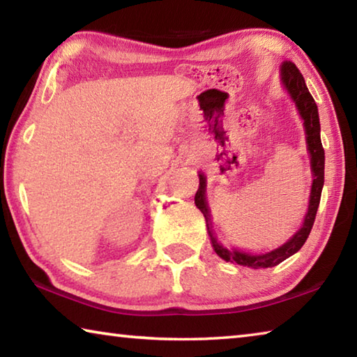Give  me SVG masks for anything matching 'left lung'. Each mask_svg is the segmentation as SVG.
<instances>
[{
  "instance_id": "left-lung-1",
  "label": "left lung",
  "mask_w": 357,
  "mask_h": 357,
  "mask_svg": "<svg viewBox=\"0 0 357 357\" xmlns=\"http://www.w3.org/2000/svg\"><path fill=\"white\" fill-rule=\"evenodd\" d=\"M280 77L282 83L288 94L291 96L293 102L298 107V112L301 118L304 119V129H305V140H307V149L310 153V168L313 174V183L310 190V200H309V209L304 217V223L298 233L294 234L288 243L280 245L279 249L271 250L268 253H261V255H253V253L241 252L238 249H227L223 247L219 241H217L215 234L213 231V222H211V214L206 202V176L203 173L198 174L200 176V185L195 193V204L197 208L202 211L206 220L208 234L211 238V244H213L217 255L225 261H234L241 266H247L252 269H261V268H273L282 263L283 259L289 258L298 252L304 243L309 238L312 231L313 222H315V215L319 206V198H321V190L324 184V149L321 144V138H319V116H318V107L313 100L312 94L305 86L304 77L296 68L293 63L285 61L280 68Z\"/></svg>"
}]
</instances>
